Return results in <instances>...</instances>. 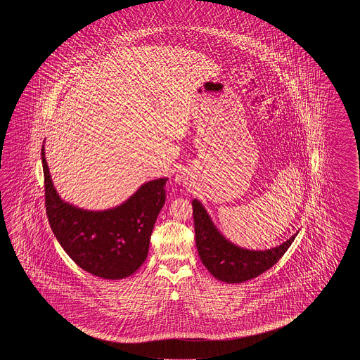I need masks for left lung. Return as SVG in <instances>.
<instances>
[{"instance_id":"left-lung-1","label":"left lung","mask_w":360,"mask_h":360,"mask_svg":"<svg viewBox=\"0 0 360 360\" xmlns=\"http://www.w3.org/2000/svg\"><path fill=\"white\" fill-rule=\"evenodd\" d=\"M191 206L199 257L214 278L226 283H242L274 266L297 236L295 234L287 242L266 251L245 250L222 237L197 199Z\"/></svg>"}]
</instances>
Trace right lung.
I'll list each match as a JSON object with an SVG mask.
<instances>
[{
  "mask_svg": "<svg viewBox=\"0 0 360 360\" xmlns=\"http://www.w3.org/2000/svg\"><path fill=\"white\" fill-rule=\"evenodd\" d=\"M45 207L51 230L69 257L92 276L121 279L146 261L157 216L166 200L167 179L140 186L121 206L86 211L63 202L50 177L42 146Z\"/></svg>",
  "mask_w": 360,
  "mask_h": 360,
  "instance_id": "right-lung-1",
  "label": "right lung"
}]
</instances>
